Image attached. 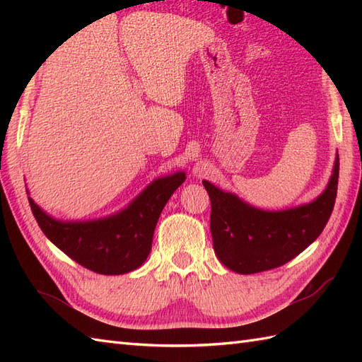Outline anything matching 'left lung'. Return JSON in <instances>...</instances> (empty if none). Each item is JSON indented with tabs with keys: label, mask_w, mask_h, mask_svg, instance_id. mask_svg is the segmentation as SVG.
<instances>
[{
	"label": "left lung",
	"mask_w": 362,
	"mask_h": 362,
	"mask_svg": "<svg viewBox=\"0 0 362 362\" xmlns=\"http://www.w3.org/2000/svg\"><path fill=\"white\" fill-rule=\"evenodd\" d=\"M339 177L336 156L327 188L313 202L269 211L202 180L211 201L214 253L236 274H257L288 263L317 240L332 216Z\"/></svg>",
	"instance_id": "left-lung-1"
}]
</instances>
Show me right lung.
<instances>
[{
	"mask_svg": "<svg viewBox=\"0 0 362 362\" xmlns=\"http://www.w3.org/2000/svg\"><path fill=\"white\" fill-rule=\"evenodd\" d=\"M183 180V171L158 177L126 209L88 221L56 219L28 199L42 232L65 255L96 274L121 275L148 258L160 213Z\"/></svg>",
	"mask_w": 362,
	"mask_h": 362,
	"instance_id": "obj_1",
	"label": "right lung"
}]
</instances>
